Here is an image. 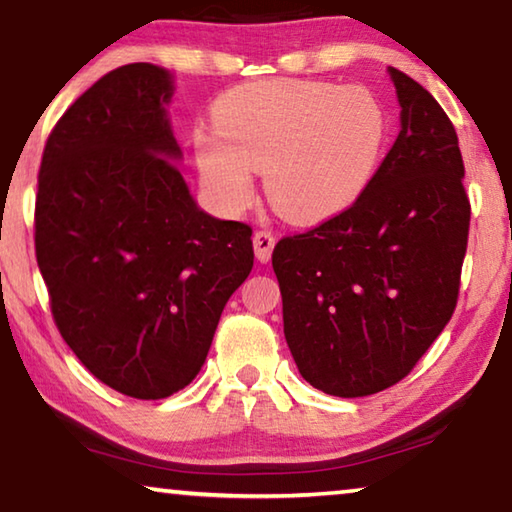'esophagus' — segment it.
<instances>
[{"label": "esophagus", "mask_w": 512, "mask_h": 512, "mask_svg": "<svg viewBox=\"0 0 512 512\" xmlns=\"http://www.w3.org/2000/svg\"><path fill=\"white\" fill-rule=\"evenodd\" d=\"M253 246H255V257L257 262L266 264L271 259V253H273V246H276V236H273L271 232H255L253 234Z\"/></svg>", "instance_id": "34e87169"}]
</instances>
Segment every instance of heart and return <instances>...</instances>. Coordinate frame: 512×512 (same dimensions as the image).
Here are the masks:
<instances>
[{
  "label": "heart",
  "mask_w": 512,
  "mask_h": 512,
  "mask_svg": "<svg viewBox=\"0 0 512 512\" xmlns=\"http://www.w3.org/2000/svg\"><path fill=\"white\" fill-rule=\"evenodd\" d=\"M218 128L195 131L202 186L227 213L243 211L264 172L269 202L294 223H319L361 197L386 142V112L363 87L259 80L227 94Z\"/></svg>",
  "instance_id": "obj_1"
}]
</instances>
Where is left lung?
Listing matches in <instances>:
<instances>
[{
	"mask_svg": "<svg viewBox=\"0 0 512 512\" xmlns=\"http://www.w3.org/2000/svg\"><path fill=\"white\" fill-rule=\"evenodd\" d=\"M400 133L361 197L273 248L285 340L310 386L363 398L407 377L451 322L469 200L457 133L427 89L388 66Z\"/></svg>",
	"mask_w": 512,
	"mask_h": 512,
	"instance_id": "1",
	"label": "left lung"
}]
</instances>
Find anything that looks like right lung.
I'll return each mask as SVG.
<instances>
[{
	"label": "right lung",
	"mask_w": 512,
	"mask_h": 512,
	"mask_svg": "<svg viewBox=\"0 0 512 512\" xmlns=\"http://www.w3.org/2000/svg\"><path fill=\"white\" fill-rule=\"evenodd\" d=\"M172 96L163 66L110 71L57 121L38 172L36 262L57 329L137 400L197 377L253 269V230L200 209L181 177Z\"/></svg>",
	"instance_id": "obj_1"
}]
</instances>
